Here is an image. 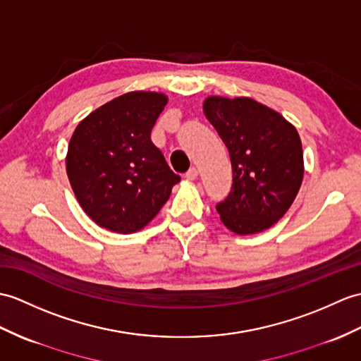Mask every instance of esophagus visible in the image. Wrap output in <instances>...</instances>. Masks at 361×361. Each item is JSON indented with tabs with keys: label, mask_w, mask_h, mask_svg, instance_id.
Segmentation results:
<instances>
[{
	"label": "esophagus",
	"mask_w": 361,
	"mask_h": 361,
	"mask_svg": "<svg viewBox=\"0 0 361 361\" xmlns=\"http://www.w3.org/2000/svg\"><path fill=\"white\" fill-rule=\"evenodd\" d=\"M184 177H186L188 180H195L197 177H198V171H197V167H190V169L184 173Z\"/></svg>",
	"instance_id": "34e87169"
}]
</instances>
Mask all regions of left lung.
Masks as SVG:
<instances>
[{"label":"left lung","instance_id":"left-lung-1","mask_svg":"<svg viewBox=\"0 0 361 361\" xmlns=\"http://www.w3.org/2000/svg\"><path fill=\"white\" fill-rule=\"evenodd\" d=\"M204 115L231 155L232 188L215 206L221 221L240 235L271 228L294 203L303 181L297 129L252 98L209 97Z\"/></svg>","mask_w":361,"mask_h":361}]
</instances>
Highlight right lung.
I'll return each instance as SVG.
<instances>
[{"label": "right lung", "instance_id": "obj_1", "mask_svg": "<svg viewBox=\"0 0 361 361\" xmlns=\"http://www.w3.org/2000/svg\"><path fill=\"white\" fill-rule=\"evenodd\" d=\"M166 103L163 94L129 92L75 129L67 177L81 207L102 228L118 233L142 229L181 180L150 140Z\"/></svg>", "mask_w": 361, "mask_h": 361}]
</instances>
